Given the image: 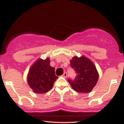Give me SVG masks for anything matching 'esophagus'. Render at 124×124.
<instances>
[{"instance_id":"34e87169","label":"esophagus","mask_w":124,"mask_h":124,"mask_svg":"<svg viewBox=\"0 0 124 124\" xmlns=\"http://www.w3.org/2000/svg\"><path fill=\"white\" fill-rule=\"evenodd\" d=\"M62 76H63L64 78H66L67 77V76H68V74H67V73L66 72H65L63 73V75H62Z\"/></svg>"}]
</instances>
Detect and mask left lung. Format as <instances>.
Returning <instances> with one entry per match:
<instances>
[{"instance_id":"1","label":"left lung","mask_w":124,"mask_h":124,"mask_svg":"<svg viewBox=\"0 0 124 124\" xmlns=\"http://www.w3.org/2000/svg\"><path fill=\"white\" fill-rule=\"evenodd\" d=\"M70 67L76 74L75 79H68L72 87L79 93L91 92L99 79V74L93 62L85 56H75L70 61Z\"/></svg>"}]
</instances>
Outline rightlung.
I'll list each match as a JSON object with an SVG mask.
<instances>
[{
	"mask_svg": "<svg viewBox=\"0 0 124 124\" xmlns=\"http://www.w3.org/2000/svg\"><path fill=\"white\" fill-rule=\"evenodd\" d=\"M49 58L39 59L32 65L28 72L27 82L35 93H45L50 90L58 79L55 69L49 65Z\"/></svg>",
	"mask_w": 124,
	"mask_h": 124,
	"instance_id": "obj_1",
	"label": "right lung"
}]
</instances>
